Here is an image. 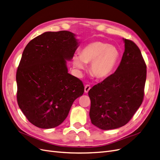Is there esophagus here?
Here are the masks:
<instances>
[{
    "label": "esophagus",
    "instance_id": "1",
    "mask_svg": "<svg viewBox=\"0 0 160 160\" xmlns=\"http://www.w3.org/2000/svg\"><path fill=\"white\" fill-rule=\"evenodd\" d=\"M90 89H91L90 85H86L85 86V93H88L89 91L90 90Z\"/></svg>",
    "mask_w": 160,
    "mask_h": 160
}]
</instances>
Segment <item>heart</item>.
Here are the masks:
<instances>
[{"mask_svg":"<svg viewBox=\"0 0 160 160\" xmlns=\"http://www.w3.org/2000/svg\"><path fill=\"white\" fill-rule=\"evenodd\" d=\"M119 57V50L115 46L104 42L94 41L81 49L80 56L74 55L72 63L79 70L85 69V63H91V74L96 79H104L111 74Z\"/></svg>","mask_w":160,"mask_h":160,"instance_id":"b5f03b06","label":"heart"}]
</instances>
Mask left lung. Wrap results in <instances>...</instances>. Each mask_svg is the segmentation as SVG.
<instances>
[{
  "label": "left lung",
  "instance_id": "left-lung-1",
  "mask_svg": "<svg viewBox=\"0 0 160 160\" xmlns=\"http://www.w3.org/2000/svg\"><path fill=\"white\" fill-rule=\"evenodd\" d=\"M125 51L113 74L94 85L88 95L92 124L101 129L127 124L142 105L146 80V65L139 47L123 38Z\"/></svg>",
  "mask_w": 160,
  "mask_h": 160
}]
</instances>
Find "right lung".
<instances>
[{
  "label": "right lung",
  "instance_id": "right-lung-1",
  "mask_svg": "<svg viewBox=\"0 0 160 160\" xmlns=\"http://www.w3.org/2000/svg\"><path fill=\"white\" fill-rule=\"evenodd\" d=\"M79 46L69 31L45 32L28 43L17 69L19 108L36 127L61 124L74 101L84 93L82 81L68 73L67 61Z\"/></svg>",
  "mask_w": 160,
  "mask_h": 160
}]
</instances>
